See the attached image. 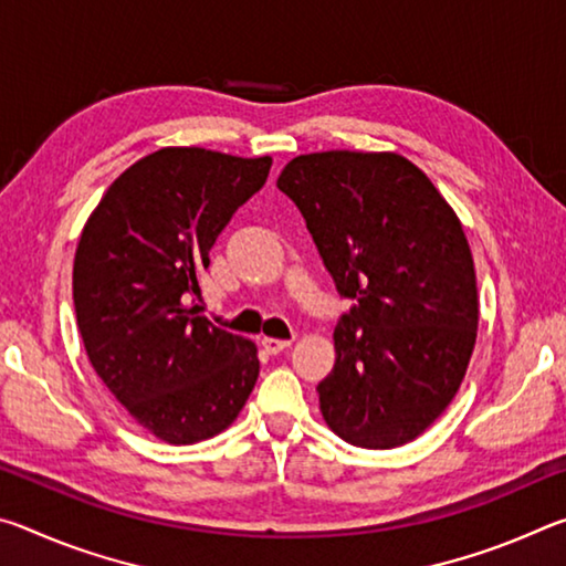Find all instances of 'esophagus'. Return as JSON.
I'll return each mask as SVG.
<instances>
[{
	"label": "esophagus",
	"mask_w": 566,
	"mask_h": 566,
	"mask_svg": "<svg viewBox=\"0 0 566 566\" xmlns=\"http://www.w3.org/2000/svg\"><path fill=\"white\" fill-rule=\"evenodd\" d=\"M290 344H292V339H272V337L262 339V347H264L266 354H280V352L290 347Z\"/></svg>",
	"instance_id": "34e87169"
}]
</instances>
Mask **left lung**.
Here are the masks:
<instances>
[{"label":"left lung","mask_w":566,"mask_h":566,"mask_svg":"<svg viewBox=\"0 0 566 566\" xmlns=\"http://www.w3.org/2000/svg\"><path fill=\"white\" fill-rule=\"evenodd\" d=\"M300 209L337 292V361L319 409L344 442L391 449L442 415L472 357L479 302L452 207L391 151H319L276 179Z\"/></svg>","instance_id":"8db88e82"}]
</instances>
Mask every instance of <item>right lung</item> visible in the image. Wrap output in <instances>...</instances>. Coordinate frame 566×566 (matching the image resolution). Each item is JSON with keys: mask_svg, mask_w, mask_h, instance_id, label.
I'll list each match as a JSON object with an SVG mask.
<instances>
[{"mask_svg": "<svg viewBox=\"0 0 566 566\" xmlns=\"http://www.w3.org/2000/svg\"><path fill=\"white\" fill-rule=\"evenodd\" d=\"M270 167L272 157L159 149L114 179L80 237L72 292L87 357L137 424L169 444L222 432L260 377L254 344L191 302L209 249Z\"/></svg>", "mask_w": 566, "mask_h": 566, "instance_id": "add662e5", "label": "right lung"}]
</instances>
